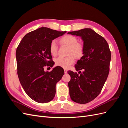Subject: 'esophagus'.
Here are the masks:
<instances>
[{
    "instance_id": "esophagus-1",
    "label": "esophagus",
    "mask_w": 128,
    "mask_h": 128,
    "mask_svg": "<svg viewBox=\"0 0 128 128\" xmlns=\"http://www.w3.org/2000/svg\"><path fill=\"white\" fill-rule=\"evenodd\" d=\"M64 73H65V74H67V72H68V70H67V69H64Z\"/></svg>"
}]
</instances>
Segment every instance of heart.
Here are the masks:
<instances>
[{
    "mask_svg": "<svg viewBox=\"0 0 128 128\" xmlns=\"http://www.w3.org/2000/svg\"><path fill=\"white\" fill-rule=\"evenodd\" d=\"M60 42L61 44L68 46L69 49L68 55L69 56L58 58L56 60V64L61 67L68 68L75 62V58L73 56V55L77 58H80L83 56V46L80 43L78 42V40L76 37L72 35H66L61 38ZM50 51L53 56H56L58 54V45L55 40H53L50 43Z\"/></svg>",
    "mask_w": 128,
    "mask_h": 128,
    "instance_id": "obj_1",
    "label": "heart"
}]
</instances>
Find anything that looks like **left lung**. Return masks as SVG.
Here are the masks:
<instances>
[{"instance_id":"obj_1","label":"left lung","mask_w":128,"mask_h":128,"mask_svg":"<svg viewBox=\"0 0 128 128\" xmlns=\"http://www.w3.org/2000/svg\"><path fill=\"white\" fill-rule=\"evenodd\" d=\"M68 34L78 36L83 41V56L75 67L77 72L68 71L69 95L73 102L85 104L94 99L101 92L110 72L111 53L105 39L90 28Z\"/></svg>"}]
</instances>
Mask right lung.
Returning a JSON list of instances; mask_svg holds the SVG:
<instances>
[{"instance_id": "add662e5", "label": "right lung", "mask_w": 128, "mask_h": 128, "mask_svg": "<svg viewBox=\"0 0 128 128\" xmlns=\"http://www.w3.org/2000/svg\"><path fill=\"white\" fill-rule=\"evenodd\" d=\"M66 32L41 27L24 36L16 51L18 75L29 97L39 103L50 102L56 94V86L64 75L62 68L56 66L50 72L45 67H53L50 51L51 42Z\"/></svg>"}]
</instances>
